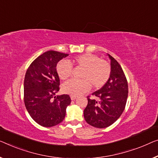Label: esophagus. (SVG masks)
<instances>
[{"instance_id": "esophagus-1", "label": "esophagus", "mask_w": 158, "mask_h": 158, "mask_svg": "<svg viewBox=\"0 0 158 158\" xmlns=\"http://www.w3.org/2000/svg\"><path fill=\"white\" fill-rule=\"evenodd\" d=\"M77 98V96H74V95H71V99L72 100H75Z\"/></svg>"}]
</instances>
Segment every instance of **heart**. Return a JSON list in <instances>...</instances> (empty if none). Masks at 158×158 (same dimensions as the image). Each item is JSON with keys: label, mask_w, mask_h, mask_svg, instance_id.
Segmentation results:
<instances>
[{"label": "heart", "mask_w": 158, "mask_h": 158, "mask_svg": "<svg viewBox=\"0 0 158 158\" xmlns=\"http://www.w3.org/2000/svg\"><path fill=\"white\" fill-rule=\"evenodd\" d=\"M73 63L82 70L80 77L82 79H71L63 84L64 93L79 96L87 92L91 85L94 89H100L106 84L110 75V65L108 62L100 60L97 55L91 53L75 56ZM56 70L59 77L62 80L72 76L73 68L71 63L62 60L57 63Z\"/></svg>", "instance_id": "heart-1"}]
</instances>
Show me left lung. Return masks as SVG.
Returning <instances> with one entry per match:
<instances>
[{
    "label": "left lung",
    "mask_w": 158,
    "mask_h": 158,
    "mask_svg": "<svg viewBox=\"0 0 158 158\" xmlns=\"http://www.w3.org/2000/svg\"><path fill=\"white\" fill-rule=\"evenodd\" d=\"M110 75L106 84L92 94L98 98L87 96L88 104L84 110L85 121L95 128L110 126L121 116L126 107L128 94V81L119 63L109 55Z\"/></svg>",
    "instance_id": "left-lung-1"
}]
</instances>
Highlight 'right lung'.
Masks as SVG:
<instances>
[{
  "label": "right lung",
  "instance_id": "right-lung-1",
  "mask_svg": "<svg viewBox=\"0 0 158 158\" xmlns=\"http://www.w3.org/2000/svg\"><path fill=\"white\" fill-rule=\"evenodd\" d=\"M67 56L54 50L45 52L27 69L24 80L25 105L32 118L42 126L52 127L60 123L71 103L68 94L55 96L60 84L56 64Z\"/></svg>",
  "mask_w": 158,
  "mask_h": 158
}]
</instances>
